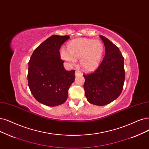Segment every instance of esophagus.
Listing matches in <instances>:
<instances>
[{"label":"esophagus","mask_w":149,"mask_h":149,"mask_svg":"<svg viewBox=\"0 0 149 149\" xmlns=\"http://www.w3.org/2000/svg\"><path fill=\"white\" fill-rule=\"evenodd\" d=\"M75 76H79V75H81V73L79 70H76L75 71Z\"/></svg>","instance_id":"34e87169"}]
</instances>
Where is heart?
I'll list each match as a JSON object with an SVG mask.
<instances>
[{"instance_id": "obj_1", "label": "heart", "mask_w": 149, "mask_h": 149, "mask_svg": "<svg viewBox=\"0 0 149 149\" xmlns=\"http://www.w3.org/2000/svg\"><path fill=\"white\" fill-rule=\"evenodd\" d=\"M64 48L60 50V56L69 65H74L77 59L80 58V64L84 69L90 71L100 64L104 53V45L99 40L77 38L70 41Z\"/></svg>"}]
</instances>
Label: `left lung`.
Returning a JSON list of instances; mask_svg holds the SVG:
<instances>
[{
  "label": "left lung",
  "mask_w": 149,
  "mask_h": 149,
  "mask_svg": "<svg viewBox=\"0 0 149 149\" xmlns=\"http://www.w3.org/2000/svg\"><path fill=\"white\" fill-rule=\"evenodd\" d=\"M106 54L93 72L84 74L85 96L90 103L104 106L120 96L123 88L125 72L124 58L119 48L103 36Z\"/></svg>",
  "instance_id": "left-lung-1"
}]
</instances>
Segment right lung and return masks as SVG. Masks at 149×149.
Segmentation results:
<instances>
[{
    "label": "right lung",
    "instance_id": "obj_1",
    "mask_svg": "<svg viewBox=\"0 0 149 149\" xmlns=\"http://www.w3.org/2000/svg\"><path fill=\"white\" fill-rule=\"evenodd\" d=\"M68 36L53 35L33 52L29 61L27 81L36 100L44 105L57 106L64 103L75 80V70H65L59 49Z\"/></svg>",
    "mask_w": 149,
    "mask_h": 149
}]
</instances>
